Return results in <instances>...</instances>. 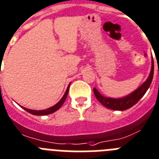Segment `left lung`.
Here are the masks:
<instances>
[{"instance_id": "8db88e82", "label": "left lung", "mask_w": 159, "mask_h": 159, "mask_svg": "<svg viewBox=\"0 0 159 159\" xmlns=\"http://www.w3.org/2000/svg\"><path fill=\"white\" fill-rule=\"evenodd\" d=\"M153 76H154V61H153L152 57L151 70H150L149 77L138 89H135L134 91H133L129 94L126 95L125 97H122V98H114L103 96L96 88H93V93H94L95 97L98 100L99 102L101 104H102L105 107L110 109V110H121V111H122V110H125L132 107L134 105L136 104L144 96L147 89L150 87V84L152 82Z\"/></svg>"}]
</instances>
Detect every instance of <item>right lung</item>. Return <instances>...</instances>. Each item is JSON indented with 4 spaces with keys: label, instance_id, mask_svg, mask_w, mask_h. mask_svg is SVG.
Listing matches in <instances>:
<instances>
[{
    "label": "right lung",
    "instance_id": "add662e5",
    "mask_svg": "<svg viewBox=\"0 0 159 159\" xmlns=\"http://www.w3.org/2000/svg\"><path fill=\"white\" fill-rule=\"evenodd\" d=\"M70 84H71V83L69 84L68 87H67V89H66V93H65V94L63 95V97H62V98H61V100L59 101L57 103L56 105H54V106H52V107H49V108L46 109V110H30V109H27V108H25V107H23V106H20V107L24 109L25 110H26V111L30 113V114H34V115H37V116H39V115H48V114H53V112H55V111H57V110H58V109H60L61 106H62L63 103L65 102V101H66V98H67V95H68L69 89H70Z\"/></svg>",
    "mask_w": 159,
    "mask_h": 159
}]
</instances>
